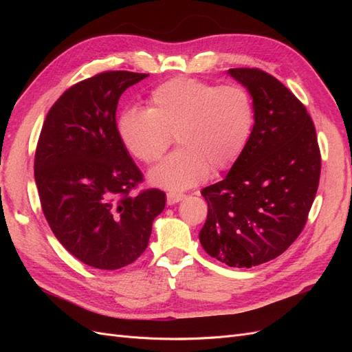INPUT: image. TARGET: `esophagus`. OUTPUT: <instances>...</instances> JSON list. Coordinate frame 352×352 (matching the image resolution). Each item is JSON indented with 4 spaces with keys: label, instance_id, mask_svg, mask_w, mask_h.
<instances>
[{
    "label": "esophagus",
    "instance_id": "obj_1",
    "mask_svg": "<svg viewBox=\"0 0 352 352\" xmlns=\"http://www.w3.org/2000/svg\"><path fill=\"white\" fill-rule=\"evenodd\" d=\"M186 198V195L184 194H176V192H168L167 194V206H175L177 202L184 201Z\"/></svg>",
    "mask_w": 352,
    "mask_h": 352
}]
</instances>
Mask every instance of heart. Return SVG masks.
<instances>
[{
    "instance_id": "heart-1",
    "label": "heart",
    "mask_w": 352,
    "mask_h": 352,
    "mask_svg": "<svg viewBox=\"0 0 352 352\" xmlns=\"http://www.w3.org/2000/svg\"><path fill=\"white\" fill-rule=\"evenodd\" d=\"M254 124V102L242 87L175 78L153 89L148 109L124 110L116 129L126 150L145 164L162 158L175 135L180 148L151 168L148 180L179 192L202 182L210 170L217 175L235 166Z\"/></svg>"
}]
</instances>
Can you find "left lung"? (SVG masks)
I'll use <instances>...</instances> for the list:
<instances>
[{
    "label": "left lung",
    "mask_w": 352,
    "mask_h": 352,
    "mask_svg": "<svg viewBox=\"0 0 352 352\" xmlns=\"http://www.w3.org/2000/svg\"><path fill=\"white\" fill-rule=\"evenodd\" d=\"M251 95L255 124L247 150L226 177L201 190L208 214L199 242L229 267H252L300 235L320 179V150L310 114L272 74L229 69Z\"/></svg>",
    "instance_id": "obj_1"
}]
</instances>
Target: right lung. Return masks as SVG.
Listing matches in <instances>:
<instances>
[{"instance_id": "obj_1", "label": "right lung", "mask_w": 352, "mask_h": 352, "mask_svg": "<svg viewBox=\"0 0 352 352\" xmlns=\"http://www.w3.org/2000/svg\"><path fill=\"white\" fill-rule=\"evenodd\" d=\"M148 74L105 72L67 89L42 126L35 182L60 243L82 263L116 270L146 250L166 194L129 192L142 180L116 129L120 95Z\"/></svg>"}]
</instances>
